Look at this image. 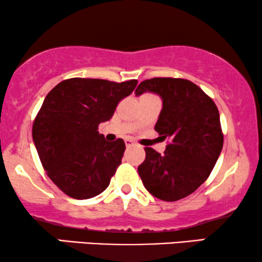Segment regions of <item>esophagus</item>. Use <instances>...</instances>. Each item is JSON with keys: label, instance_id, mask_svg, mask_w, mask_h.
Instances as JSON below:
<instances>
[{"label": "esophagus", "instance_id": "esophagus-1", "mask_svg": "<svg viewBox=\"0 0 262 262\" xmlns=\"http://www.w3.org/2000/svg\"><path fill=\"white\" fill-rule=\"evenodd\" d=\"M125 144H126L127 148H130V147H132V145H135L136 143H135V141L132 138H126V139H125Z\"/></svg>", "mask_w": 262, "mask_h": 262}]
</instances>
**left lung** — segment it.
Here are the masks:
<instances>
[{
  "instance_id": "left-lung-1",
  "label": "left lung",
  "mask_w": 262,
  "mask_h": 262,
  "mask_svg": "<svg viewBox=\"0 0 262 262\" xmlns=\"http://www.w3.org/2000/svg\"><path fill=\"white\" fill-rule=\"evenodd\" d=\"M147 91L161 97L155 131L171 142L162 155L145 148L138 173L152 196L178 201L207 181L218 160L224 143L219 111L201 88L181 78L143 80L135 94Z\"/></svg>"
}]
</instances>
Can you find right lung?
Masks as SVG:
<instances>
[{"label":"right lung","mask_w":262,"mask_h":262,"mask_svg":"<svg viewBox=\"0 0 262 262\" xmlns=\"http://www.w3.org/2000/svg\"><path fill=\"white\" fill-rule=\"evenodd\" d=\"M137 80L71 78L50 90L33 121L32 138L47 174L70 198H95L110 185L125 143L108 142L98 125L113 117Z\"/></svg>","instance_id":"add662e5"}]
</instances>
